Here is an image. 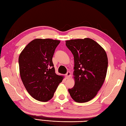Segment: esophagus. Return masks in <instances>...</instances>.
<instances>
[{
	"label": "esophagus",
	"mask_w": 126,
	"mask_h": 126,
	"mask_svg": "<svg viewBox=\"0 0 126 126\" xmlns=\"http://www.w3.org/2000/svg\"><path fill=\"white\" fill-rule=\"evenodd\" d=\"M70 76H71V72L68 71V72H67V73L66 74V77L67 79H68V78H70Z\"/></svg>",
	"instance_id": "1"
}]
</instances>
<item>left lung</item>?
I'll return each instance as SVG.
<instances>
[{
	"mask_svg": "<svg viewBox=\"0 0 126 126\" xmlns=\"http://www.w3.org/2000/svg\"><path fill=\"white\" fill-rule=\"evenodd\" d=\"M66 46L75 62V85L68 92L76 102L89 101L96 95L105 79L107 54L98 43L88 38L66 41Z\"/></svg>",
	"mask_w": 126,
	"mask_h": 126,
	"instance_id": "1",
	"label": "left lung"
}]
</instances>
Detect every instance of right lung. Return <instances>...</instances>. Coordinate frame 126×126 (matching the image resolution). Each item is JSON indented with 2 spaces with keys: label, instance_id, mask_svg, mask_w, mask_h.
Returning a JSON list of instances; mask_svg holds the SVG:
<instances>
[{
  "label": "right lung",
  "instance_id": "right-lung-1",
  "mask_svg": "<svg viewBox=\"0 0 126 126\" xmlns=\"http://www.w3.org/2000/svg\"><path fill=\"white\" fill-rule=\"evenodd\" d=\"M59 40L38 38L30 42L18 58L21 80L28 93L40 101L53 98L63 79L56 74L52 61Z\"/></svg>",
  "mask_w": 126,
  "mask_h": 126
}]
</instances>
